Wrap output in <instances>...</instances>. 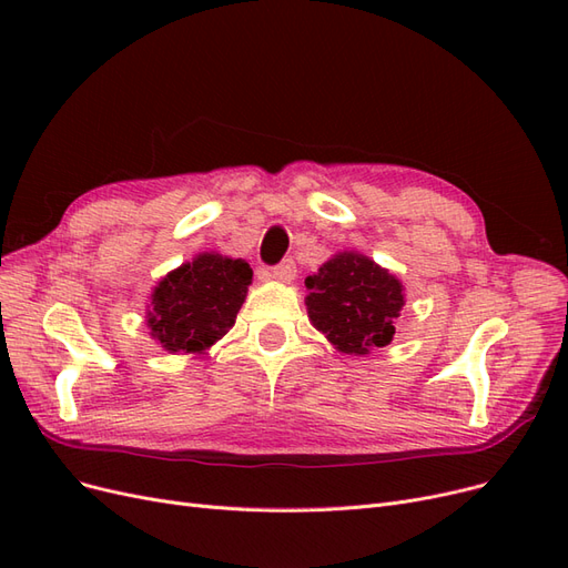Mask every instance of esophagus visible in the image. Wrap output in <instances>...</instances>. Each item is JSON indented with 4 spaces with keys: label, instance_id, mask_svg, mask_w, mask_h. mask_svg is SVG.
I'll return each instance as SVG.
<instances>
[{
    "label": "esophagus",
    "instance_id": "obj_1",
    "mask_svg": "<svg viewBox=\"0 0 568 568\" xmlns=\"http://www.w3.org/2000/svg\"><path fill=\"white\" fill-rule=\"evenodd\" d=\"M272 274H274V280H280V282H291L296 277V263H294V257H284L282 263H277L272 267Z\"/></svg>",
    "mask_w": 568,
    "mask_h": 568
}]
</instances>
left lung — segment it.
Masks as SVG:
<instances>
[{
    "label": "left lung",
    "mask_w": 568,
    "mask_h": 568,
    "mask_svg": "<svg viewBox=\"0 0 568 568\" xmlns=\"http://www.w3.org/2000/svg\"><path fill=\"white\" fill-rule=\"evenodd\" d=\"M305 305L317 329L343 353L365 355L388 346L403 311V286L357 253H341L305 277Z\"/></svg>",
    "instance_id": "1"
}]
</instances>
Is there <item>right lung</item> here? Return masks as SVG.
<instances>
[{"instance_id":"1","label":"right lung","mask_w":568,"mask_h":568,"mask_svg":"<svg viewBox=\"0 0 568 568\" xmlns=\"http://www.w3.org/2000/svg\"><path fill=\"white\" fill-rule=\"evenodd\" d=\"M253 270L244 261L203 253L153 288L149 329L170 353H201L230 332Z\"/></svg>"}]
</instances>
